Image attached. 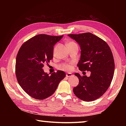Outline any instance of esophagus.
Here are the masks:
<instances>
[{
    "mask_svg": "<svg viewBox=\"0 0 126 126\" xmlns=\"http://www.w3.org/2000/svg\"><path fill=\"white\" fill-rule=\"evenodd\" d=\"M73 75H72V74L71 73H67L66 74V77H71Z\"/></svg>",
    "mask_w": 126,
    "mask_h": 126,
    "instance_id": "obj_1",
    "label": "esophagus"
}]
</instances>
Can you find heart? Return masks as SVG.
Here are the masks:
<instances>
[{
  "label": "heart",
  "mask_w": 126,
  "mask_h": 126,
  "mask_svg": "<svg viewBox=\"0 0 126 126\" xmlns=\"http://www.w3.org/2000/svg\"><path fill=\"white\" fill-rule=\"evenodd\" d=\"M76 44V43L73 42H70L69 43H68V46L72 45V44ZM72 64H73L72 63H64V64H61L60 65H59L58 68L60 69L64 70V71H71L72 68Z\"/></svg>",
  "instance_id": "1"
}]
</instances>
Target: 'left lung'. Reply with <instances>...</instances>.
I'll return each instance as SVG.
<instances>
[{
  "label": "left lung",
  "instance_id": "obj_1",
  "mask_svg": "<svg viewBox=\"0 0 126 126\" xmlns=\"http://www.w3.org/2000/svg\"><path fill=\"white\" fill-rule=\"evenodd\" d=\"M68 35L80 46L79 69L91 72L89 77L74 74L79 79V84L73 88V92L84 101H94L106 92L113 77L114 62L112 51L105 41L92 33Z\"/></svg>",
  "mask_w": 126,
  "mask_h": 126
}]
</instances>
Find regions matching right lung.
I'll list each match as a JSON object with an SVG mask.
<instances>
[{
  "label": "right lung",
  "instance_id": "right-lung-1",
  "mask_svg": "<svg viewBox=\"0 0 126 126\" xmlns=\"http://www.w3.org/2000/svg\"><path fill=\"white\" fill-rule=\"evenodd\" d=\"M63 35H35L21 46L16 58V74L18 83L28 94L44 99L55 92L65 77L62 71L49 76L43 69L44 63L53 58V47Z\"/></svg>",
  "mask_w": 126,
  "mask_h": 126
}]
</instances>
